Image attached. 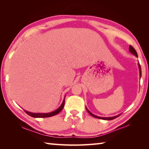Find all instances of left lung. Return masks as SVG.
I'll return each instance as SVG.
<instances>
[{"label":"left lung","instance_id":"1","mask_svg":"<svg viewBox=\"0 0 149 149\" xmlns=\"http://www.w3.org/2000/svg\"><path fill=\"white\" fill-rule=\"evenodd\" d=\"M129 51H130L132 54H134V56H136L138 58V54H137V52L136 51V50L134 49V47L130 45L129 46ZM138 66H139V70H140V77L141 76V66L140 65V63H138ZM86 110L89 113V114L90 115H91L92 116L95 117V118H99V119H102V120H113L115 119L116 118H117V117H118L120 115H118L117 116H113V117H100V116H96V115H94L93 114L91 113L89 110H88L87 108H86Z\"/></svg>","mask_w":149,"mask_h":149}]
</instances>
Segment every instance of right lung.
Segmentation results:
<instances>
[{
  "label": "right lung",
  "mask_w": 149,
  "mask_h": 149,
  "mask_svg": "<svg viewBox=\"0 0 149 149\" xmlns=\"http://www.w3.org/2000/svg\"><path fill=\"white\" fill-rule=\"evenodd\" d=\"M64 105H65V99L63 100L61 105L59 106V108H58L55 111H52V112L48 113H31L29 111H26V110H24V111H25V112L27 114V115H29V116H32V117H34V118H46V117L52 116L54 115H57V114H58L63 109V107H64Z\"/></svg>",
  "instance_id": "right-lung-1"
}]
</instances>
